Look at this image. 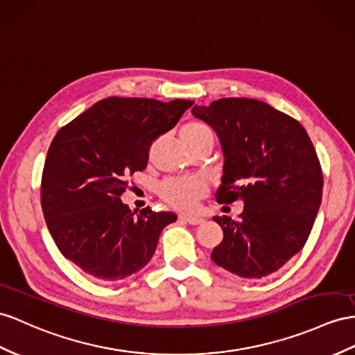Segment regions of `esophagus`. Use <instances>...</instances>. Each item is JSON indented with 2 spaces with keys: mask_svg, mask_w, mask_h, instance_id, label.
<instances>
[{
  "mask_svg": "<svg viewBox=\"0 0 355 355\" xmlns=\"http://www.w3.org/2000/svg\"><path fill=\"white\" fill-rule=\"evenodd\" d=\"M180 219L187 222V223H190V225H201V223H204L202 217L192 216V214H183V216H180Z\"/></svg>",
  "mask_w": 355,
  "mask_h": 355,
  "instance_id": "obj_1",
  "label": "esophagus"
}]
</instances>
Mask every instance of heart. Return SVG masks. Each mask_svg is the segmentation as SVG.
I'll return each instance as SVG.
<instances>
[{
    "label": "heart",
    "instance_id": "b5f03b06",
    "mask_svg": "<svg viewBox=\"0 0 355 355\" xmlns=\"http://www.w3.org/2000/svg\"><path fill=\"white\" fill-rule=\"evenodd\" d=\"M181 138L184 141L213 138V132L202 123H189L181 129ZM204 193L205 186L198 178H174L160 186V196L180 210H192Z\"/></svg>",
    "mask_w": 355,
    "mask_h": 355
}]
</instances>
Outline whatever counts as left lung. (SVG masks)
<instances>
[{
    "label": "left lung",
    "instance_id": "left-lung-1",
    "mask_svg": "<svg viewBox=\"0 0 355 355\" xmlns=\"http://www.w3.org/2000/svg\"><path fill=\"white\" fill-rule=\"evenodd\" d=\"M192 114L222 145L217 202L244 204L239 220L213 217L223 240L211 259L240 277H266L303 249L320 210L324 181L313 144L297 120L255 98H219Z\"/></svg>",
    "mask_w": 355,
    "mask_h": 355
}]
</instances>
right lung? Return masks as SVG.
<instances>
[{
    "label": "right lung",
    "instance_id": "obj_1",
    "mask_svg": "<svg viewBox=\"0 0 355 355\" xmlns=\"http://www.w3.org/2000/svg\"><path fill=\"white\" fill-rule=\"evenodd\" d=\"M192 100L107 97L58 130L42 177V210L62 257L114 282L148 264L171 211H132L120 196L144 171L153 141L174 127Z\"/></svg>",
    "mask_w": 355,
    "mask_h": 355
}]
</instances>
